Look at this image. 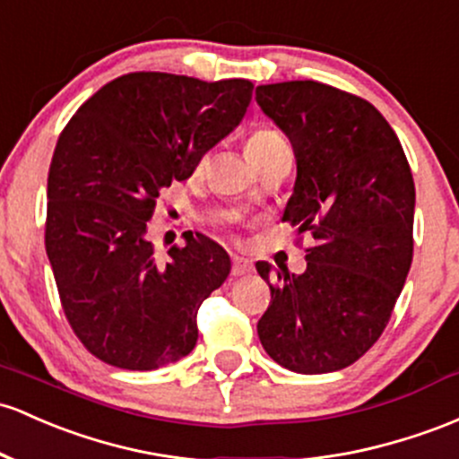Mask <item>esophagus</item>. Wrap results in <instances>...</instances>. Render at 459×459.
Returning <instances> with one entry per match:
<instances>
[{
	"instance_id": "1",
	"label": "esophagus",
	"mask_w": 459,
	"mask_h": 459,
	"mask_svg": "<svg viewBox=\"0 0 459 459\" xmlns=\"http://www.w3.org/2000/svg\"><path fill=\"white\" fill-rule=\"evenodd\" d=\"M253 272V264L244 256H233V268H230V274L233 276H246Z\"/></svg>"
}]
</instances>
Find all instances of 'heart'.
Wrapping results in <instances>:
<instances>
[{
    "instance_id": "1",
    "label": "heart",
    "mask_w": 459,
    "mask_h": 459,
    "mask_svg": "<svg viewBox=\"0 0 459 459\" xmlns=\"http://www.w3.org/2000/svg\"><path fill=\"white\" fill-rule=\"evenodd\" d=\"M279 143H287L283 134L274 128H259L250 134L248 141H246V152L253 154L259 152V150L272 148V145H279Z\"/></svg>"
}]
</instances>
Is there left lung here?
<instances>
[{"label":"left lung","mask_w":459,"mask_h":459,"mask_svg":"<svg viewBox=\"0 0 459 459\" xmlns=\"http://www.w3.org/2000/svg\"><path fill=\"white\" fill-rule=\"evenodd\" d=\"M255 95L294 148L283 220L316 239L303 274L256 261L261 279L276 276L256 333L287 370H342L379 340L405 285L414 178L396 133L366 100L314 80L261 84Z\"/></svg>","instance_id":"left-lung-1"}]
</instances>
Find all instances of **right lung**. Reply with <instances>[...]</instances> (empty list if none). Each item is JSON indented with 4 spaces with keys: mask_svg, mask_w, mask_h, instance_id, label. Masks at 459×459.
Returning a JSON list of instances; mask_svg holds the SVG:
<instances>
[{
    "mask_svg": "<svg viewBox=\"0 0 459 459\" xmlns=\"http://www.w3.org/2000/svg\"><path fill=\"white\" fill-rule=\"evenodd\" d=\"M250 98V80L126 74L89 98L60 134L45 250L65 316L98 359L156 370L194 351L195 316L229 276L230 256L187 230L183 248L156 259L148 220L160 191L189 178L238 128Z\"/></svg>",
    "mask_w": 459,
    "mask_h": 459,
    "instance_id": "add662e5",
    "label": "right lung"
}]
</instances>
